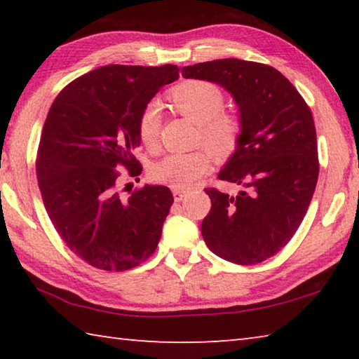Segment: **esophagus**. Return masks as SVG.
Returning a JSON list of instances; mask_svg holds the SVG:
<instances>
[{"label":"esophagus","mask_w":359,"mask_h":359,"mask_svg":"<svg viewBox=\"0 0 359 359\" xmlns=\"http://www.w3.org/2000/svg\"><path fill=\"white\" fill-rule=\"evenodd\" d=\"M172 194H174V199L175 201H182V199H184L187 194H188V191H185V190H179V188H174L172 190Z\"/></svg>","instance_id":"1"}]
</instances>
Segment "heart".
Returning <instances> with one entry per match:
<instances>
[{
	"label": "heart",
	"mask_w": 359,
	"mask_h": 359,
	"mask_svg": "<svg viewBox=\"0 0 359 359\" xmlns=\"http://www.w3.org/2000/svg\"><path fill=\"white\" fill-rule=\"evenodd\" d=\"M175 112L199 125L205 147L218 160H226L238 150L242 126L234 115L224 114V96L214 83L204 81L182 82L168 93ZM161 112L156 102H150L139 115L137 136L149 149H155L160 139ZM210 171V154L205 150L191 154L166 155L151 168V177L179 190H188Z\"/></svg>",
	"instance_id": "b5f03b06"
}]
</instances>
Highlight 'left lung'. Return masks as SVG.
<instances>
[{"label":"left lung","mask_w":359,"mask_h":359,"mask_svg":"<svg viewBox=\"0 0 359 359\" xmlns=\"http://www.w3.org/2000/svg\"><path fill=\"white\" fill-rule=\"evenodd\" d=\"M182 76L220 85L242 126L238 150L218 179L244 187L236 196L210 188L201 234L217 257L257 264L288 244L318 180L313 117L287 77L272 66L223 58L184 66Z\"/></svg>","instance_id":"1"}]
</instances>
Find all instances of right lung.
<instances>
[{"label": "right lung", "instance_id": "obj_1", "mask_svg": "<svg viewBox=\"0 0 359 359\" xmlns=\"http://www.w3.org/2000/svg\"><path fill=\"white\" fill-rule=\"evenodd\" d=\"M177 79L175 65L101 66L65 87L47 114L36 161L42 201L60 238L93 267L131 269L160 242L171 190L144 185L123 201L114 168L141 174L139 115Z\"/></svg>", "mask_w": 359, "mask_h": 359}]
</instances>
